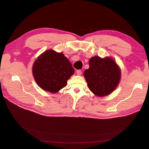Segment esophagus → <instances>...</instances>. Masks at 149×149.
<instances>
[{
  "label": "esophagus",
  "instance_id": "esophagus-1",
  "mask_svg": "<svg viewBox=\"0 0 149 149\" xmlns=\"http://www.w3.org/2000/svg\"><path fill=\"white\" fill-rule=\"evenodd\" d=\"M76 73H77V75H80L81 74V70H77L76 71Z\"/></svg>",
  "mask_w": 149,
  "mask_h": 149
}]
</instances>
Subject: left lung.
<instances>
[{"mask_svg": "<svg viewBox=\"0 0 149 149\" xmlns=\"http://www.w3.org/2000/svg\"><path fill=\"white\" fill-rule=\"evenodd\" d=\"M89 68L84 72V77L89 89L98 97L111 93L119 84L121 70L110 57L95 56L90 58Z\"/></svg>", "mask_w": 149, "mask_h": 149, "instance_id": "1", "label": "left lung"}]
</instances>
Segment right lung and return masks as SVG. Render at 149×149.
Wrapping results in <instances>:
<instances>
[{
    "label": "right lung",
    "mask_w": 149,
    "mask_h": 149,
    "mask_svg": "<svg viewBox=\"0 0 149 149\" xmlns=\"http://www.w3.org/2000/svg\"><path fill=\"white\" fill-rule=\"evenodd\" d=\"M74 69L63 54L54 50L45 51L34 63L33 74L38 86L56 93L65 87Z\"/></svg>",
    "instance_id": "add662e5"
}]
</instances>
